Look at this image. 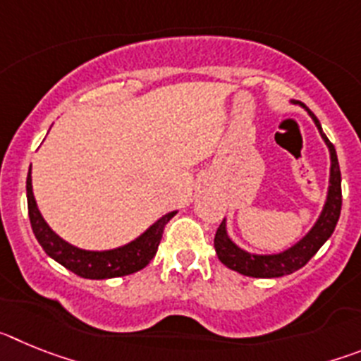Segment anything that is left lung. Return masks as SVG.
<instances>
[{
	"instance_id": "left-lung-1",
	"label": "left lung",
	"mask_w": 361,
	"mask_h": 361,
	"mask_svg": "<svg viewBox=\"0 0 361 361\" xmlns=\"http://www.w3.org/2000/svg\"><path fill=\"white\" fill-rule=\"evenodd\" d=\"M302 106L312 117L317 128L320 130L322 139L325 141L331 153L329 190H327V199H325L324 209H322L320 216H318V220L311 228V231L302 240L291 245L289 250L275 255H255L240 250L229 238L228 229H226V219L222 220L215 233L216 257H219V260L226 267L237 271L240 275L253 276V279H276V276L291 275V273L298 271L300 267H304L317 255V251L325 244V240L333 235L334 228L338 224V219H340V212H342V173H340L336 149H334L333 142L327 139V135L322 132L320 121L317 119V116L304 103H302Z\"/></svg>"
}]
</instances>
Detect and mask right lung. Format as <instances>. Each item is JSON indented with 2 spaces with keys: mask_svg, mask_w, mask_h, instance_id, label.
Wrapping results in <instances>:
<instances>
[{
  "mask_svg": "<svg viewBox=\"0 0 361 361\" xmlns=\"http://www.w3.org/2000/svg\"><path fill=\"white\" fill-rule=\"evenodd\" d=\"M27 200L32 231L36 235L37 242L41 244L44 253L49 255L50 258H54L56 262L61 264V266H65L68 271L75 273V275L90 280H104L132 275V273H137V271H141L142 267L148 266L149 260L157 253L164 226L170 222L171 216L177 215V212L166 213L155 224L149 226L141 237H137L135 240L121 245V247H116V250L86 251L79 250L75 245L63 240L44 222L39 209H37L34 193H32L30 170H28L27 177Z\"/></svg>",
  "mask_w": 361,
  "mask_h": 361,
  "instance_id": "obj_1",
  "label": "right lung"
}]
</instances>
